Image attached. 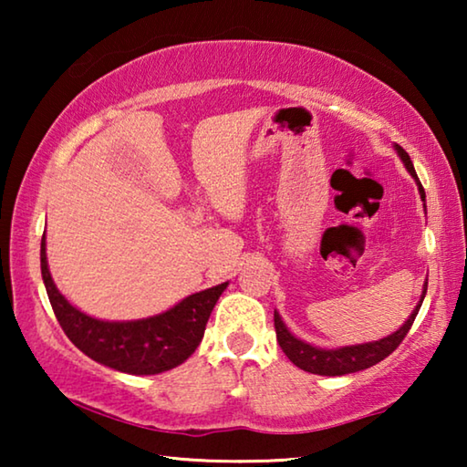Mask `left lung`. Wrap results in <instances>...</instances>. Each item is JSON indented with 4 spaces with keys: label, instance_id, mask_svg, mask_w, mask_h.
<instances>
[{
    "label": "left lung",
    "instance_id": "obj_1",
    "mask_svg": "<svg viewBox=\"0 0 467 467\" xmlns=\"http://www.w3.org/2000/svg\"><path fill=\"white\" fill-rule=\"evenodd\" d=\"M395 150H398L401 161H404L406 169L410 171V175H412L418 181L414 164H412V161H410L406 150L401 146H395ZM418 189H420V195L424 200V189L420 185V181H418ZM426 286H429V282L424 284V292H422L420 303L416 305V309H414L412 315H410V319L398 331H395V334L379 339V342L346 346V348H337V350H323V348H315L311 344L303 342V339L292 336L290 331L286 329V326L282 323L280 315L274 311L275 337H278V344L282 348V352L286 354V357L292 362H295L298 368L306 370V373L326 375V377H339V375H348V373H357V370H365V368L373 367V365H377V362H381L383 358L389 357L395 348L404 342V337L408 336L410 327H412L418 311H420V305H422L424 295H426Z\"/></svg>",
    "mask_w": 467,
    "mask_h": 467
}]
</instances>
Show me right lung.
I'll use <instances>...</instances> for the list:
<instances>
[{
    "label": "right lung",
    "mask_w": 467,
    "mask_h": 467,
    "mask_svg": "<svg viewBox=\"0 0 467 467\" xmlns=\"http://www.w3.org/2000/svg\"><path fill=\"white\" fill-rule=\"evenodd\" d=\"M41 272L55 317L76 348L100 365L130 375H156L185 362L200 346L205 323L226 288L195 292L171 311L140 321H100L78 311L55 288L47 267L45 236L41 241Z\"/></svg>",
    "instance_id": "right-lung-1"
}]
</instances>
